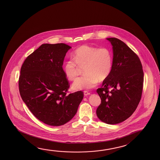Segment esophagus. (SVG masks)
<instances>
[{"instance_id": "34e87169", "label": "esophagus", "mask_w": 160, "mask_h": 160, "mask_svg": "<svg viewBox=\"0 0 160 160\" xmlns=\"http://www.w3.org/2000/svg\"><path fill=\"white\" fill-rule=\"evenodd\" d=\"M84 94L85 97H87L88 95H89L90 94V93L89 92H84Z\"/></svg>"}]
</instances>
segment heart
Masks as SVG:
<instances>
[{
	"label": "heart",
	"mask_w": 160,
	"mask_h": 160,
	"mask_svg": "<svg viewBox=\"0 0 160 160\" xmlns=\"http://www.w3.org/2000/svg\"><path fill=\"white\" fill-rule=\"evenodd\" d=\"M64 65V72L69 80L78 75L79 67H84L85 75L76 79L72 85L75 90H89L96 87L99 81H103L109 76L113 65L112 55L106 47L97 48L82 45L77 48Z\"/></svg>",
	"instance_id": "obj_1"
}]
</instances>
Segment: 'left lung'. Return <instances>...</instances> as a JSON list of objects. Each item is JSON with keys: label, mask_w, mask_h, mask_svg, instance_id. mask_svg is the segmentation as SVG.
Masks as SVG:
<instances>
[{"label": "left lung", "mask_w": 160, "mask_h": 160, "mask_svg": "<svg viewBox=\"0 0 160 160\" xmlns=\"http://www.w3.org/2000/svg\"><path fill=\"white\" fill-rule=\"evenodd\" d=\"M112 45V68L97 92L101 104L97 109L100 120L108 124L121 123L130 117L141 100L144 73L141 61L124 42L107 38Z\"/></svg>", "instance_id": "8db88e82"}]
</instances>
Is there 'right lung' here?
Here are the masks:
<instances>
[{
    "label": "right lung",
    "instance_id": "add662e5",
    "mask_svg": "<svg viewBox=\"0 0 160 160\" xmlns=\"http://www.w3.org/2000/svg\"><path fill=\"white\" fill-rule=\"evenodd\" d=\"M71 48L65 43L42 44L22 66V99L38 120L50 126H62L70 121L84 98L81 91L66 95L70 85L62 65Z\"/></svg>",
    "mask_w": 160,
    "mask_h": 160
}]
</instances>
